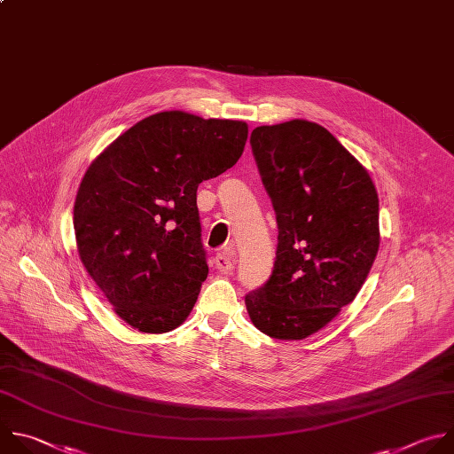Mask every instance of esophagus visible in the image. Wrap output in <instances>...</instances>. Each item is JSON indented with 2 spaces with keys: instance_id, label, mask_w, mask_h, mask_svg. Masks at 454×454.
I'll return each instance as SVG.
<instances>
[{
  "instance_id": "34e87169",
  "label": "esophagus",
  "mask_w": 454,
  "mask_h": 454,
  "mask_svg": "<svg viewBox=\"0 0 454 454\" xmlns=\"http://www.w3.org/2000/svg\"><path fill=\"white\" fill-rule=\"evenodd\" d=\"M234 262H236V254H234V248L232 247H225L216 257H215V264L220 271H231L234 268Z\"/></svg>"
}]
</instances>
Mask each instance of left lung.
<instances>
[{
    "instance_id": "1",
    "label": "left lung",
    "mask_w": 454,
    "mask_h": 454,
    "mask_svg": "<svg viewBox=\"0 0 454 454\" xmlns=\"http://www.w3.org/2000/svg\"><path fill=\"white\" fill-rule=\"evenodd\" d=\"M252 153L278 218L270 279L247 294L252 324L278 340L327 325L364 286L380 248V199L369 171L324 127H257Z\"/></svg>"
}]
</instances>
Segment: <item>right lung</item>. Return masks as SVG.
<instances>
[{
    "mask_svg": "<svg viewBox=\"0 0 454 454\" xmlns=\"http://www.w3.org/2000/svg\"><path fill=\"white\" fill-rule=\"evenodd\" d=\"M247 136L243 121L166 111L87 168L73 209L78 254L134 329L168 333L192 313L209 274L197 190L238 162Z\"/></svg>",
    "mask_w": 454,
    "mask_h": 454,
    "instance_id": "1",
    "label": "right lung"
}]
</instances>
